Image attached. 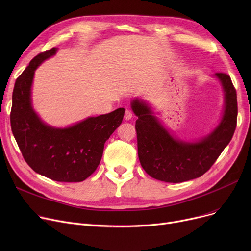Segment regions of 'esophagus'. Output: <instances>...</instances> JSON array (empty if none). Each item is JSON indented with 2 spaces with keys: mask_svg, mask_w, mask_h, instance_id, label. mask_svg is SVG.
I'll return each instance as SVG.
<instances>
[{
  "mask_svg": "<svg viewBox=\"0 0 251 251\" xmlns=\"http://www.w3.org/2000/svg\"><path fill=\"white\" fill-rule=\"evenodd\" d=\"M131 118H132V112L129 111V110H126L125 115H124V119H125V120H130Z\"/></svg>",
  "mask_w": 251,
  "mask_h": 251,
  "instance_id": "obj_1",
  "label": "esophagus"
}]
</instances>
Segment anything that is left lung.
<instances>
[{
  "label": "left lung",
  "mask_w": 251,
  "mask_h": 251,
  "mask_svg": "<svg viewBox=\"0 0 251 251\" xmlns=\"http://www.w3.org/2000/svg\"><path fill=\"white\" fill-rule=\"evenodd\" d=\"M224 91V111L218 126L201 139L176 138L154 116L147 100L135 98L131 109L135 123L140 164L152 178L180 183L202 176L231 141L237 124V95L229 75L216 73Z\"/></svg>",
  "instance_id": "left-lung-1"
}]
</instances>
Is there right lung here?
I'll return each instance as SVG.
<instances>
[{"mask_svg":"<svg viewBox=\"0 0 251 251\" xmlns=\"http://www.w3.org/2000/svg\"><path fill=\"white\" fill-rule=\"evenodd\" d=\"M57 51L52 48L34 57L16 79L11 128L25 162L34 172L54 181L81 182L97 170L104 142L122 123L125 110L88 117L64 128L45 123L32 107L31 87L38 66Z\"/></svg>","mask_w":251,"mask_h":251,"instance_id":"1","label":"right lung"}]
</instances>
